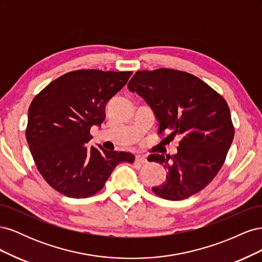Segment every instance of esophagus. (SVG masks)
I'll return each instance as SVG.
<instances>
[{
    "instance_id": "esophagus-1",
    "label": "esophagus",
    "mask_w": 262,
    "mask_h": 262,
    "mask_svg": "<svg viewBox=\"0 0 262 262\" xmlns=\"http://www.w3.org/2000/svg\"><path fill=\"white\" fill-rule=\"evenodd\" d=\"M136 162L140 163V164H145L147 162L146 157L144 155H136Z\"/></svg>"
}]
</instances>
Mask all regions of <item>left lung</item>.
Here are the masks:
<instances>
[{
  "label": "left lung",
  "mask_w": 262,
  "mask_h": 262,
  "mask_svg": "<svg viewBox=\"0 0 262 262\" xmlns=\"http://www.w3.org/2000/svg\"><path fill=\"white\" fill-rule=\"evenodd\" d=\"M128 87L152 108L164 140L180 138L175 155L148 156L168 172L153 192L171 201L199 192L217 175L234 139L226 100L199 77L172 69L138 71Z\"/></svg>",
  "instance_id": "left-lung-1"
}]
</instances>
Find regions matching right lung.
Masks as SVG:
<instances>
[{
    "mask_svg": "<svg viewBox=\"0 0 262 262\" xmlns=\"http://www.w3.org/2000/svg\"><path fill=\"white\" fill-rule=\"evenodd\" d=\"M132 72L77 70L36 95L28 109L26 139L37 169L48 185L70 198H89L105 186L116 166L133 163L131 153L86 143L91 128L104 122L105 108Z\"/></svg>",
    "mask_w": 262,
    "mask_h": 262,
    "instance_id": "right-lung-1",
    "label": "right lung"
}]
</instances>
